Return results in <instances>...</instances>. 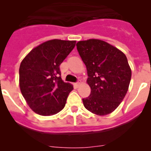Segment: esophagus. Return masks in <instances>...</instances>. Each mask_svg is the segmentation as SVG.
Returning a JSON list of instances; mask_svg holds the SVG:
<instances>
[{
    "label": "esophagus",
    "instance_id": "34e87169",
    "mask_svg": "<svg viewBox=\"0 0 151 151\" xmlns=\"http://www.w3.org/2000/svg\"><path fill=\"white\" fill-rule=\"evenodd\" d=\"M80 84H81V82H76V83H75V86H76V87H78V86L80 85Z\"/></svg>",
    "mask_w": 151,
    "mask_h": 151
}]
</instances>
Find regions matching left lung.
I'll use <instances>...</instances> for the list:
<instances>
[{
  "mask_svg": "<svg viewBox=\"0 0 151 151\" xmlns=\"http://www.w3.org/2000/svg\"><path fill=\"white\" fill-rule=\"evenodd\" d=\"M77 50L87 69L91 94L83 98L85 107L105 116L118 107L128 91L132 71L122 51L98 39L78 41Z\"/></svg>",
  "mask_w": 151,
  "mask_h": 151,
  "instance_id": "left-lung-1",
  "label": "left lung"
}]
</instances>
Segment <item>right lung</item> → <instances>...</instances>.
<instances>
[{
	"instance_id": "1",
	"label": "right lung",
	"mask_w": 151,
	"mask_h": 151,
	"mask_svg": "<svg viewBox=\"0 0 151 151\" xmlns=\"http://www.w3.org/2000/svg\"><path fill=\"white\" fill-rule=\"evenodd\" d=\"M76 46V41L54 39L31 50L19 66V87L35 113L52 116L63 110L73 87L61 78L60 65Z\"/></svg>"
}]
</instances>
